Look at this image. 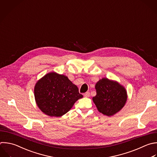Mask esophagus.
Segmentation results:
<instances>
[{
  "label": "esophagus",
  "instance_id": "esophagus-1",
  "mask_svg": "<svg viewBox=\"0 0 157 157\" xmlns=\"http://www.w3.org/2000/svg\"><path fill=\"white\" fill-rule=\"evenodd\" d=\"M83 95H84V96H85V97H86V98H87V97H89V96H90V92H89V91H88V92H86Z\"/></svg>",
  "mask_w": 157,
  "mask_h": 157
}]
</instances>
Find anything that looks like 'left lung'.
I'll return each instance as SVG.
<instances>
[{
    "label": "left lung",
    "instance_id": "left-lung-1",
    "mask_svg": "<svg viewBox=\"0 0 157 157\" xmlns=\"http://www.w3.org/2000/svg\"><path fill=\"white\" fill-rule=\"evenodd\" d=\"M96 95L93 101L98 110L108 117L120 111L124 106L127 98L126 88L115 80L107 78L100 79L95 85Z\"/></svg>",
    "mask_w": 157,
    "mask_h": 157
}]
</instances>
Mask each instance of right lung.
<instances>
[{
  "label": "right lung",
  "instance_id": "obj_1",
  "mask_svg": "<svg viewBox=\"0 0 157 157\" xmlns=\"http://www.w3.org/2000/svg\"><path fill=\"white\" fill-rule=\"evenodd\" d=\"M34 91L37 105L50 117L63 116L83 98L77 86L67 76L55 72H49L39 79Z\"/></svg>",
  "mask_w": 157,
  "mask_h": 157
}]
</instances>
